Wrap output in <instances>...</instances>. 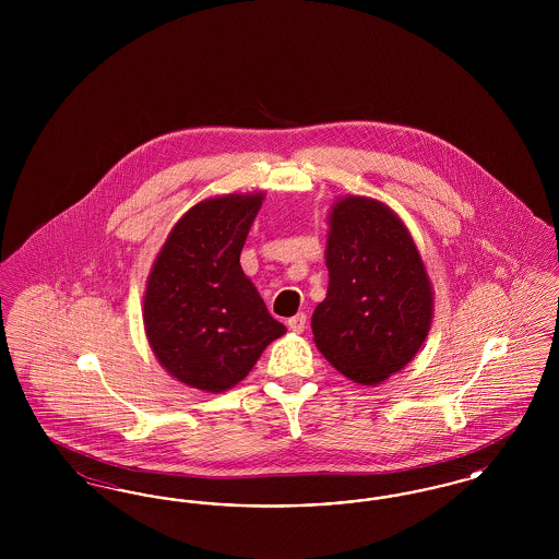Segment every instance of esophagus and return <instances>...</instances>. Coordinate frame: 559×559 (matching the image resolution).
Returning <instances> with one entry per match:
<instances>
[{"label": "esophagus", "instance_id": "34e87169", "mask_svg": "<svg viewBox=\"0 0 559 559\" xmlns=\"http://www.w3.org/2000/svg\"><path fill=\"white\" fill-rule=\"evenodd\" d=\"M287 324H289V329L295 331V333H301L306 329V324H308V317L304 312H299V314H295V317L287 320Z\"/></svg>", "mask_w": 559, "mask_h": 559}]
</instances>
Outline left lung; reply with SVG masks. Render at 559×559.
Instances as JSON below:
<instances>
[{
    "label": "left lung",
    "mask_w": 559,
    "mask_h": 559,
    "mask_svg": "<svg viewBox=\"0 0 559 559\" xmlns=\"http://www.w3.org/2000/svg\"><path fill=\"white\" fill-rule=\"evenodd\" d=\"M329 222V289L312 314L314 342L347 379L374 385L426 342V266L399 215L379 201L346 197Z\"/></svg>",
    "instance_id": "left-lung-1"
}]
</instances>
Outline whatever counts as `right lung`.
Masks as SVG:
<instances>
[{"label":"right lung","instance_id":"right-lung-1","mask_svg":"<svg viewBox=\"0 0 559 559\" xmlns=\"http://www.w3.org/2000/svg\"><path fill=\"white\" fill-rule=\"evenodd\" d=\"M264 194L203 201L174 226L144 295V326L160 365L178 381L224 392L245 379L285 333L240 267Z\"/></svg>","mask_w":559,"mask_h":559}]
</instances>
